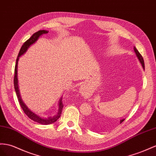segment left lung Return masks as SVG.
I'll list each match as a JSON object with an SVG mask.
<instances>
[{
    "instance_id": "left-lung-1",
    "label": "left lung",
    "mask_w": 156,
    "mask_h": 156,
    "mask_svg": "<svg viewBox=\"0 0 156 156\" xmlns=\"http://www.w3.org/2000/svg\"><path fill=\"white\" fill-rule=\"evenodd\" d=\"M134 52H135V53H136V57H138V60H139V61L140 62V63H141V65H142V68L144 69V59H143V57H142V56L140 55V53H139L138 52V51L136 49V48L135 47H134ZM125 119H121V120H120V123H122L124 121H125ZM91 122V121H90ZM90 123V125H91V126H93L94 125V122L93 121H91V122H89ZM94 126H95V125H94Z\"/></svg>"
}]
</instances>
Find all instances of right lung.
Segmentation results:
<instances>
[{
    "label": "right lung",
    "instance_id": "right-lung-1",
    "mask_svg": "<svg viewBox=\"0 0 156 156\" xmlns=\"http://www.w3.org/2000/svg\"><path fill=\"white\" fill-rule=\"evenodd\" d=\"M49 31L47 30H39L38 31H37L36 33L34 34L31 37L27 39V41L23 44V45L22 46L20 50V52L18 55V57L16 58V66H15V69H14V89H15V91L16 93V95L17 98L18 99V101L20 103V105L22 109H23V112L25 113V114L30 119L33 120L34 121L37 122L39 124H41V125H50V124L53 123L55 122H56L57 120L61 117V115L62 113V110L63 108V103L62 102V98L60 99L59 100V103H58V113H57V115H54L53 117H48V118H43L39 116L37 114H35V113H34L33 111H31L30 109H28V107L26 106V105L25 104L23 101H22V99L21 98L20 94V91H19V87H18V76H17V73H18V62L19 60V57H21L22 55L24 54L27 51V49L34 44V43H35V41L39 39V37L42 35L43 34H47Z\"/></svg>",
    "mask_w": 156,
    "mask_h": 156
}]
</instances>
